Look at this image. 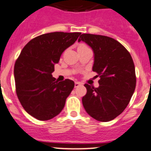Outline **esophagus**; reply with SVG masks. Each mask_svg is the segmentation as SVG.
Here are the masks:
<instances>
[{"label": "esophagus", "mask_w": 151, "mask_h": 151, "mask_svg": "<svg viewBox=\"0 0 151 151\" xmlns=\"http://www.w3.org/2000/svg\"><path fill=\"white\" fill-rule=\"evenodd\" d=\"M80 85H81V83H80V82H75V83H74V86H75V88L76 87H78Z\"/></svg>", "instance_id": "34e87169"}]
</instances>
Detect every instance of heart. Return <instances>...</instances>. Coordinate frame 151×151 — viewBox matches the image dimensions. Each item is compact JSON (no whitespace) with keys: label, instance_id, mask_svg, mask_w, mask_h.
<instances>
[{"label":"heart","instance_id":"b5f03b06","mask_svg":"<svg viewBox=\"0 0 151 151\" xmlns=\"http://www.w3.org/2000/svg\"><path fill=\"white\" fill-rule=\"evenodd\" d=\"M87 46L85 45H83V44H81V45H80L78 46V48H77V50L78 49H84V48H87Z\"/></svg>","mask_w":151,"mask_h":151}]
</instances>
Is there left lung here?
Wrapping results in <instances>:
<instances>
[{"mask_svg":"<svg viewBox=\"0 0 151 151\" xmlns=\"http://www.w3.org/2000/svg\"><path fill=\"white\" fill-rule=\"evenodd\" d=\"M81 41L92 49V71L101 78L98 88L84 85L87 92L83 97V105L95 120L109 122L124 110L136 88L133 59L122 44L112 38L82 34L78 39Z\"/></svg>","mask_w":151,"mask_h":151,"instance_id":"obj_1","label":"left lung"}]
</instances>
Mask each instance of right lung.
Here are the masks:
<instances>
[{"label": "right lung", "instance_id": "add662e5", "mask_svg": "<svg viewBox=\"0 0 151 151\" xmlns=\"http://www.w3.org/2000/svg\"><path fill=\"white\" fill-rule=\"evenodd\" d=\"M80 34L54 32L37 36L24 46L15 62L17 96L25 111L38 120H50L59 115L74 88V81L58 82L51 74L62 53Z\"/></svg>", "mask_w": 151, "mask_h": 151}]
</instances>
